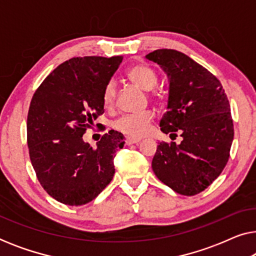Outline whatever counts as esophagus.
<instances>
[{"label":"esophagus","instance_id":"esophagus-1","mask_svg":"<svg viewBox=\"0 0 256 256\" xmlns=\"http://www.w3.org/2000/svg\"><path fill=\"white\" fill-rule=\"evenodd\" d=\"M141 140L138 138H127V140H126V144L127 146H130V144H135V143H138Z\"/></svg>","mask_w":256,"mask_h":256}]
</instances>
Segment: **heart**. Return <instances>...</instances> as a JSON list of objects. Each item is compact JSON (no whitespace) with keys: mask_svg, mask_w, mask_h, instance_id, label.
<instances>
[{"mask_svg":"<svg viewBox=\"0 0 256 256\" xmlns=\"http://www.w3.org/2000/svg\"><path fill=\"white\" fill-rule=\"evenodd\" d=\"M127 78L143 90H150L156 86L157 74L154 68L144 62L132 65L126 72ZM116 96V82L110 80L104 85L102 92V102L106 108H110L115 102ZM154 122V114L152 112H144L141 114H128L122 115L118 120L114 121L113 127L118 132L132 136V138H142L148 132L150 126Z\"/></svg>","mask_w":256,"mask_h":256,"instance_id":"obj_1","label":"heart"}]
</instances>
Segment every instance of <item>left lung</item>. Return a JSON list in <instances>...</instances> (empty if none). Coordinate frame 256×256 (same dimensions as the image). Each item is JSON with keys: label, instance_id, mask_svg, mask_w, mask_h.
<instances>
[{"label": "left lung", "instance_id": "obj_1", "mask_svg": "<svg viewBox=\"0 0 256 256\" xmlns=\"http://www.w3.org/2000/svg\"><path fill=\"white\" fill-rule=\"evenodd\" d=\"M169 76L168 110L160 130L183 141L160 142L152 170L164 184L184 196L208 188L222 172L234 138L228 99L222 82L194 59L172 48L146 56Z\"/></svg>", "mask_w": 256, "mask_h": 256}]
</instances>
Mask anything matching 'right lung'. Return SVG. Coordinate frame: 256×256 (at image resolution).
I'll return each mask as SVG.
<instances>
[{"label": "right lung", "instance_id": "right-lung-1", "mask_svg": "<svg viewBox=\"0 0 256 256\" xmlns=\"http://www.w3.org/2000/svg\"><path fill=\"white\" fill-rule=\"evenodd\" d=\"M122 59L71 58L44 79L31 99L26 121L31 164L44 190L62 204H87L113 180L124 135L110 130L96 149L82 135L104 114V85Z\"/></svg>", "mask_w": 256, "mask_h": 256}]
</instances>
